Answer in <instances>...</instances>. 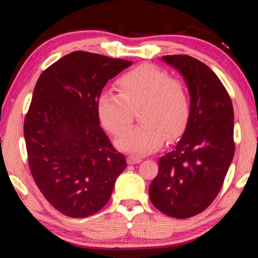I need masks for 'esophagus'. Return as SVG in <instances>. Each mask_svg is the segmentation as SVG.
Wrapping results in <instances>:
<instances>
[{
  "label": "esophagus",
  "instance_id": "esophagus-1",
  "mask_svg": "<svg viewBox=\"0 0 258 258\" xmlns=\"http://www.w3.org/2000/svg\"><path fill=\"white\" fill-rule=\"evenodd\" d=\"M141 161H142V159L139 158V157H135V156H128L127 157V164H130V165L141 163Z\"/></svg>",
  "mask_w": 258,
  "mask_h": 258
}]
</instances>
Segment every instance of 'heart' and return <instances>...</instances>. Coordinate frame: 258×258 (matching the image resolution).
Wrapping results in <instances>:
<instances>
[{
	"label": "heart",
	"instance_id": "b5f03b06",
	"mask_svg": "<svg viewBox=\"0 0 258 258\" xmlns=\"http://www.w3.org/2000/svg\"><path fill=\"white\" fill-rule=\"evenodd\" d=\"M119 94L103 92L97 102L102 125L120 137L132 124L133 110L139 108L141 124L117 141L120 150L143 155L161 146L164 138L173 140L185 130L190 117V99L184 84L167 72L143 64L117 80Z\"/></svg>",
	"mask_w": 258,
	"mask_h": 258
}]
</instances>
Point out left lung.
<instances>
[{"instance_id":"obj_1","label":"left lung","mask_w":258,"mask_h":258,"mask_svg":"<svg viewBox=\"0 0 258 258\" xmlns=\"http://www.w3.org/2000/svg\"><path fill=\"white\" fill-rule=\"evenodd\" d=\"M161 59L184 78L190 117L175 148L159 158L149 197L166 215L187 218L204 212L223 185L234 155L233 107L220 78L202 61L185 54Z\"/></svg>"}]
</instances>
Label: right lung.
<instances>
[{"label":"right lung","instance_id":"right-lung-1","mask_svg":"<svg viewBox=\"0 0 258 258\" xmlns=\"http://www.w3.org/2000/svg\"><path fill=\"white\" fill-rule=\"evenodd\" d=\"M132 61L75 51L41 74L24 123L28 165L45 199L63 215H93L110 199L125 157L100 127L97 102Z\"/></svg>","mask_w":258,"mask_h":258}]
</instances>
